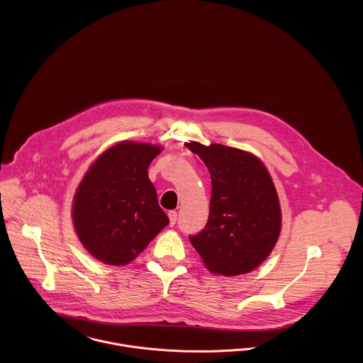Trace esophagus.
Returning <instances> with one entry per match:
<instances>
[{
    "label": "esophagus",
    "mask_w": 363,
    "mask_h": 363,
    "mask_svg": "<svg viewBox=\"0 0 363 363\" xmlns=\"http://www.w3.org/2000/svg\"><path fill=\"white\" fill-rule=\"evenodd\" d=\"M167 216H169L170 225L173 226V225L176 223V220H177V212H176V211H169V212H167Z\"/></svg>",
    "instance_id": "obj_1"
}]
</instances>
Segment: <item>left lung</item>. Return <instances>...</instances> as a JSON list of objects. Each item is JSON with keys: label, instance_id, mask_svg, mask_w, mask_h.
<instances>
[{"label": "left lung", "instance_id": "8db88e82", "mask_svg": "<svg viewBox=\"0 0 363 363\" xmlns=\"http://www.w3.org/2000/svg\"><path fill=\"white\" fill-rule=\"evenodd\" d=\"M211 174V201L206 228L190 236L213 274L235 277L253 271L274 249L281 232L278 196L256 156L219 144L187 143Z\"/></svg>", "mask_w": 363, "mask_h": 363}]
</instances>
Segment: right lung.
I'll list each match as a JSON object with an SVG mask.
<instances>
[{
  "mask_svg": "<svg viewBox=\"0 0 363 363\" xmlns=\"http://www.w3.org/2000/svg\"><path fill=\"white\" fill-rule=\"evenodd\" d=\"M160 147L120 143L89 167L72 206L84 247L102 262L124 265L135 259L169 223L148 177Z\"/></svg>",
  "mask_w": 363,
  "mask_h": 363,
  "instance_id": "add662e5",
  "label": "right lung"
}]
</instances>
